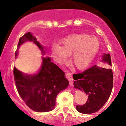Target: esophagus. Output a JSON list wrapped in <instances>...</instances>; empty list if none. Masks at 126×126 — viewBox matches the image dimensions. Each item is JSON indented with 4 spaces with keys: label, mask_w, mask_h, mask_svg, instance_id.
<instances>
[{
    "label": "esophagus",
    "mask_w": 126,
    "mask_h": 126,
    "mask_svg": "<svg viewBox=\"0 0 126 126\" xmlns=\"http://www.w3.org/2000/svg\"><path fill=\"white\" fill-rule=\"evenodd\" d=\"M66 77L69 80V83H70V85H73V78H72V73H69V72H67L66 73Z\"/></svg>",
    "instance_id": "1"
}]
</instances>
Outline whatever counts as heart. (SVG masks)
<instances>
[{
    "label": "heart",
    "instance_id": "b5f03b06",
    "mask_svg": "<svg viewBox=\"0 0 126 126\" xmlns=\"http://www.w3.org/2000/svg\"><path fill=\"white\" fill-rule=\"evenodd\" d=\"M62 47L57 44L52 46L53 57L59 63L66 61L72 54L71 63L78 69L89 66L99 48V42L95 37L88 34H76L62 42Z\"/></svg>",
    "mask_w": 126,
    "mask_h": 126
}]
</instances>
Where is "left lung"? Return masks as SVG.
Wrapping results in <instances>:
<instances>
[{
    "mask_svg": "<svg viewBox=\"0 0 126 126\" xmlns=\"http://www.w3.org/2000/svg\"><path fill=\"white\" fill-rule=\"evenodd\" d=\"M102 62L111 66L110 54L102 56ZM74 87L84 91L88 96L86 103L76 105L80 113L92 114L99 111L110 96L113 86V75L111 69H105L94 65L82 73L73 74Z\"/></svg>",
    "mask_w": 126,
    "mask_h": 126,
    "instance_id": "1",
    "label": "left lung"
}]
</instances>
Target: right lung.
<instances>
[{
	"instance_id": "obj_1",
	"label": "right lung",
	"mask_w": 126,
	"mask_h": 126,
	"mask_svg": "<svg viewBox=\"0 0 126 126\" xmlns=\"http://www.w3.org/2000/svg\"><path fill=\"white\" fill-rule=\"evenodd\" d=\"M28 41H33L44 54V47L29 32L19 38L15 58L18 56L21 45ZM42 60L41 69L34 75L23 73L14 67L16 87L20 96L29 108L40 112L53 110L56 105L57 95L66 89L69 83L64 76V72L51 62L50 57H42Z\"/></svg>"
}]
</instances>
